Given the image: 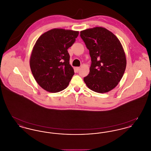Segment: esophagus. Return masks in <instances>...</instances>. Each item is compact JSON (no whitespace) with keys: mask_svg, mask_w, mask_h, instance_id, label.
Returning <instances> with one entry per match:
<instances>
[{"mask_svg":"<svg viewBox=\"0 0 151 151\" xmlns=\"http://www.w3.org/2000/svg\"><path fill=\"white\" fill-rule=\"evenodd\" d=\"M75 69H76V71L77 72H79V71L80 70V67H76V68H75Z\"/></svg>","mask_w":151,"mask_h":151,"instance_id":"esophagus-1","label":"esophagus"}]
</instances>
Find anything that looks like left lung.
Here are the masks:
<instances>
[{
    "label": "left lung",
    "instance_id": "8db88e82",
    "mask_svg": "<svg viewBox=\"0 0 151 151\" xmlns=\"http://www.w3.org/2000/svg\"><path fill=\"white\" fill-rule=\"evenodd\" d=\"M80 37L89 51L90 72L84 81L90 89L106 93L121 81L126 67V58L121 43L110 31L95 27L80 32Z\"/></svg>",
    "mask_w": 151,
    "mask_h": 151
}]
</instances>
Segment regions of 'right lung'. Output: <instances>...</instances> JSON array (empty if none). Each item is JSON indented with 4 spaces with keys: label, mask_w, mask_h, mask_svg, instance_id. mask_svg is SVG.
Listing matches in <instances>:
<instances>
[{
    "label": "right lung",
    "mask_w": 151,
    "mask_h": 151,
    "mask_svg": "<svg viewBox=\"0 0 151 151\" xmlns=\"http://www.w3.org/2000/svg\"><path fill=\"white\" fill-rule=\"evenodd\" d=\"M78 31L52 29L40 36L33 47L30 67L38 85L56 93L69 84L74 75L67 49L74 43Z\"/></svg>",
    "instance_id": "obj_1"
}]
</instances>
